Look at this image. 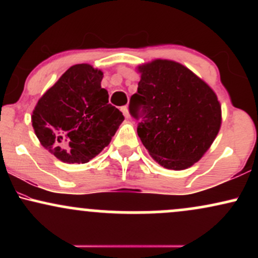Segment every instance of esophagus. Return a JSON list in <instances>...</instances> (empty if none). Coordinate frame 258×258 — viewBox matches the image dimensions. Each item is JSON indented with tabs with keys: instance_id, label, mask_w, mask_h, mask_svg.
Instances as JSON below:
<instances>
[{
	"instance_id": "esophagus-1",
	"label": "esophagus",
	"mask_w": 258,
	"mask_h": 258,
	"mask_svg": "<svg viewBox=\"0 0 258 258\" xmlns=\"http://www.w3.org/2000/svg\"><path fill=\"white\" fill-rule=\"evenodd\" d=\"M121 111L123 112V115H125V117H128L130 116V111H128V106H122L121 108Z\"/></svg>"
}]
</instances>
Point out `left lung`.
<instances>
[{
  "label": "left lung",
  "mask_w": 258,
  "mask_h": 258,
  "mask_svg": "<svg viewBox=\"0 0 258 258\" xmlns=\"http://www.w3.org/2000/svg\"><path fill=\"white\" fill-rule=\"evenodd\" d=\"M141 81L131 97V114L143 121L137 132L149 155L168 170L180 171L203 158L222 123L217 96L184 65L155 59L138 67Z\"/></svg>",
  "instance_id": "obj_1"
}]
</instances>
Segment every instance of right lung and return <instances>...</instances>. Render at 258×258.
Segmentation results:
<instances>
[{
	"instance_id": "obj_1",
	"label": "right lung",
	"mask_w": 258,
	"mask_h": 258,
	"mask_svg": "<svg viewBox=\"0 0 258 258\" xmlns=\"http://www.w3.org/2000/svg\"><path fill=\"white\" fill-rule=\"evenodd\" d=\"M103 72L90 64L70 67L38 99L31 115L36 137L67 164H86L108 147L125 117L109 104Z\"/></svg>"
}]
</instances>
